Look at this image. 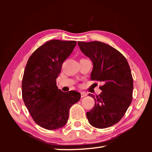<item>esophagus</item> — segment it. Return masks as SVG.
<instances>
[{
  "instance_id": "34e87169",
  "label": "esophagus",
  "mask_w": 152,
  "mask_h": 152,
  "mask_svg": "<svg viewBox=\"0 0 152 152\" xmlns=\"http://www.w3.org/2000/svg\"><path fill=\"white\" fill-rule=\"evenodd\" d=\"M86 95H87V94L85 92H81V97H82V98L86 96Z\"/></svg>"
}]
</instances>
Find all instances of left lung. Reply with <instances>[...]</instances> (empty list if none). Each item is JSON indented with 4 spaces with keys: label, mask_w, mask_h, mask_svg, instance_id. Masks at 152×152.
Wrapping results in <instances>:
<instances>
[{
    "label": "left lung",
    "mask_w": 152,
    "mask_h": 152,
    "mask_svg": "<svg viewBox=\"0 0 152 152\" xmlns=\"http://www.w3.org/2000/svg\"><path fill=\"white\" fill-rule=\"evenodd\" d=\"M78 45L92 61L91 79L103 83L99 96L88 94L95 104L86 113L87 119L94 127H109L122 119L132 101L133 81L129 66L123 54L106 43L78 42Z\"/></svg>",
    "instance_id": "obj_1"
}]
</instances>
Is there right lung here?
<instances>
[{"label": "right lung", "instance_id": "obj_1", "mask_svg": "<svg viewBox=\"0 0 152 152\" xmlns=\"http://www.w3.org/2000/svg\"><path fill=\"white\" fill-rule=\"evenodd\" d=\"M76 45V41H49L32 53L25 66L23 99L34 121L46 129L64 127L70 107L80 99V92H62L56 85L63 62Z\"/></svg>", "mask_w": 152, "mask_h": 152}]
</instances>
